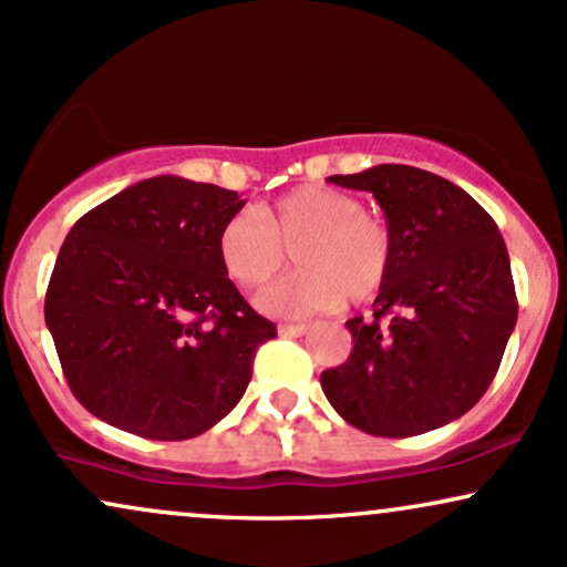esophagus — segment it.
Here are the masks:
<instances>
[{
    "mask_svg": "<svg viewBox=\"0 0 567 567\" xmlns=\"http://www.w3.org/2000/svg\"><path fill=\"white\" fill-rule=\"evenodd\" d=\"M307 331H310V326L307 323H281L278 326V333H281V337H305Z\"/></svg>",
    "mask_w": 567,
    "mask_h": 567,
    "instance_id": "34e87169",
    "label": "esophagus"
}]
</instances>
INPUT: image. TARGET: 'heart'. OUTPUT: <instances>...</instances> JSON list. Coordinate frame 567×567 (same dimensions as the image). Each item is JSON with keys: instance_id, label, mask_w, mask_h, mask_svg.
Here are the masks:
<instances>
[{"instance_id": "obj_1", "label": "heart", "mask_w": 567, "mask_h": 567, "mask_svg": "<svg viewBox=\"0 0 567 567\" xmlns=\"http://www.w3.org/2000/svg\"><path fill=\"white\" fill-rule=\"evenodd\" d=\"M297 270L262 291L257 305L278 318H302L341 302H370L386 286L394 244L386 223L339 188L307 184L255 213L241 209L220 226L223 270L241 289H260L284 268Z\"/></svg>"}]
</instances>
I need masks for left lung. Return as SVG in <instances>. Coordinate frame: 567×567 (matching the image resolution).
<instances>
[{
  "mask_svg": "<svg viewBox=\"0 0 567 567\" xmlns=\"http://www.w3.org/2000/svg\"><path fill=\"white\" fill-rule=\"evenodd\" d=\"M326 181L373 194L394 244L373 318L347 320L352 354L320 373L328 402L373 436L457 421L492 386L518 320L497 223L452 181L412 165Z\"/></svg>",
  "mask_w": 567,
  "mask_h": 567,
  "instance_id": "left-lung-1",
  "label": "left lung"
}]
</instances>
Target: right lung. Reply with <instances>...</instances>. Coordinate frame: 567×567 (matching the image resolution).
<instances>
[{
    "mask_svg": "<svg viewBox=\"0 0 567 567\" xmlns=\"http://www.w3.org/2000/svg\"><path fill=\"white\" fill-rule=\"evenodd\" d=\"M236 192L181 176L123 188L70 228L44 318L75 400L115 429L192 439L239 404L276 326L218 255Z\"/></svg>",
    "mask_w": 567,
    "mask_h": 567,
    "instance_id": "obj_1",
    "label": "right lung"
}]
</instances>
